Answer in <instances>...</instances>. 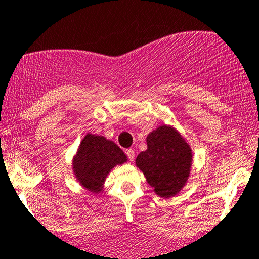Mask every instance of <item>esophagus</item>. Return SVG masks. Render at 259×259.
Wrapping results in <instances>:
<instances>
[{"instance_id": "esophagus-1", "label": "esophagus", "mask_w": 259, "mask_h": 259, "mask_svg": "<svg viewBox=\"0 0 259 259\" xmlns=\"http://www.w3.org/2000/svg\"><path fill=\"white\" fill-rule=\"evenodd\" d=\"M125 153H126V156H127V158H129L130 161H134L135 160V151L133 149H129V150H126V151H125Z\"/></svg>"}]
</instances>
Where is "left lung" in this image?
<instances>
[{
  "label": "left lung",
  "instance_id": "1",
  "mask_svg": "<svg viewBox=\"0 0 259 259\" xmlns=\"http://www.w3.org/2000/svg\"><path fill=\"white\" fill-rule=\"evenodd\" d=\"M147 149L140 152L135 164L160 198L176 197L188 182L193 151L173 125H161L146 138Z\"/></svg>",
  "mask_w": 259,
  "mask_h": 259
}]
</instances>
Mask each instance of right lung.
<instances>
[{
	"label": "right lung",
	"instance_id": "add662e5",
	"mask_svg": "<svg viewBox=\"0 0 259 259\" xmlns=\"http://www.w3.org/2000/svg\"><path fill=\"white\" fill-rule=\"evenodd\" d=\"M127 162V156L114 141L102 135L87 133L72 157V172L76 181L93 194L104 190L110 171Z\"/></svg>",
	"mask_w": 259,
	"mask_h": 259
}]
</instances>
